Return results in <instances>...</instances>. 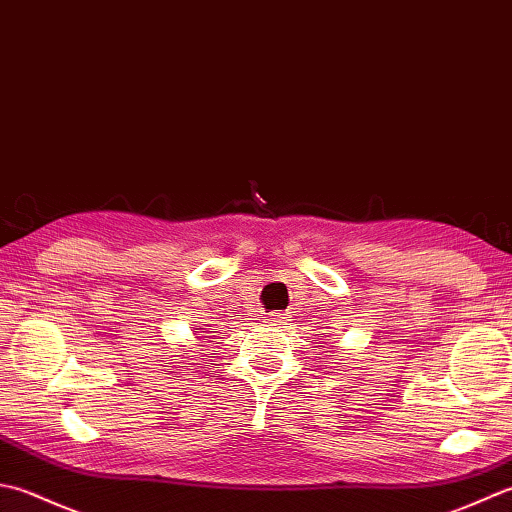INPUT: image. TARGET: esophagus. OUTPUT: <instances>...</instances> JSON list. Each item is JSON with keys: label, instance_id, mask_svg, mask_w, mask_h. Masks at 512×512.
<instances>
[{"label": "esophagus", "instance_id": "34e87169", "mask_svg": "<svg viewBox=\"0 0 512 512\" xmlns=\"http://www.w3.org/2000/svg\"><path fill=\"white\" fill-rule=\"evenodd\" d=\"M269 322H271V325H285L287 318H285V314H271Z\"/></svg>", "mask_w": 512, "mask_h": 512}]
</instances>
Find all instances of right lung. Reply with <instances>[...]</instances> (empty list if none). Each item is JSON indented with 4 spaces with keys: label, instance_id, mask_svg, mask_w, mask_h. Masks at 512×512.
<instances>
[{
    "label": "right lung",
    "instance_id": "obj_1",
    "mask_svg": "<svg viewBox=\"0 0 512 512\" xmlns=\"http://www.w3.org/2000/svg\"><path fill=\"white\" fill-rule=\"evenodd\" d=\"M196 333H198V331H196Z\"/></svg>",
    "mask_w": 512,
    "mask_h": 512
}]
</instances>
